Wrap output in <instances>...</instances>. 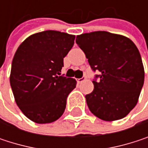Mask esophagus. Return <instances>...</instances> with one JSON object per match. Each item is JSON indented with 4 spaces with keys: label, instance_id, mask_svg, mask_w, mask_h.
Segmentation results:
<instances>
[{
    "label": "esophagus",
    "instance_id": "obj_1",
    "mask_svg": "<svg viewBox=\"0 0 148 148\" xmlns=\"http://www.w3.org/2000/svg\"><path fill=\"white\" fill-rule=\"evenodd\" d=\"M86 79V78L85 77H82V78H79V79H77V82L78 83H81L82 81H84Z\"/></svg>",
    "mask_w": 148,
    "mask_h": 148
}]
</instances>
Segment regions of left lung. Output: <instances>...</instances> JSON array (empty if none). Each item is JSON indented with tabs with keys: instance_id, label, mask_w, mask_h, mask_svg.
Wrapping results in <instances>:
<instances>
[{
	"instance_id": "obj_1",
	"label": "left lung",
	"mask_w": 148,
	"mask_h": 148,
	"mask_svg": "<svg viewBox=\"0 0 148 148\" xmlns=\"http://www.w3.org/2000/svg\"><path fill=\"white\" fill-rule=\"evenodd\" d=\"M93 72V91L86 95L91 112L103 121L125 117L136 105L144 84V68L137 47L122 35L93 32L76 37ZM99 78V80H97Z\"/></svg>"
}]
</instances>
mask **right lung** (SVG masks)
Instances as JSON below:
<instances>
[{
    "instance_id": "add662e5",
    "label": "right lung",
    "mask_w": 148,
    "mask_h": 148,
    "mask_svg": "<svg viewBox=\"0 0 148 148\" xmlns=\"http://www.w3.org/2000/svg\"><path fill=\"white\" fill-rule=\"evenodd\" d=\"M74 38L65 32L45 31L28 37L15 52L10 85L17 105L34 123H53L65 110L76 80L61 75V70Z\"/></svg>"
}]
</instances>
